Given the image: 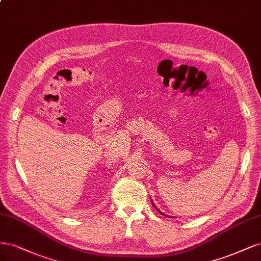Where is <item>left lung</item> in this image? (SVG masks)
<instances>
[{
  "label": "left lung",
  "instance_id": "left-lung-1",
  "mask_svg": "<svg viewBox=\"0 0 261 261\" xmlns=\"http://www.w3.org/2000/svg\"><path fill=\"white\" fill-rule=\"evenodd\" d=\"M152 204H153V205H154V203H153V201H152ZM154 207H155V208H156V206H155V205H154ZM156 209H157V210H158V213H159V214H162V215H164V216H166V215H165V214H163V213H162V212H161V210H159V209H158V208H156ZM166 217H168V216H166Z\"/></svg>",
  "mask_w": 261,
  "mask_h": 261
}]
</instances>
